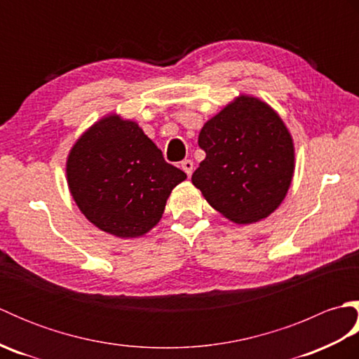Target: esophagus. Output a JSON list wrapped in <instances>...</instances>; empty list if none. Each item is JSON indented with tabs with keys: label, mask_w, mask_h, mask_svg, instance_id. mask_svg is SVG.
<instances>
[{
	"label": "esophagus",
	"mask_w": 359,
	"mask_h": 359,
	"mask_svg": "<svg viewBox=\"0 0 359 359\" xmlns=\"http://www.w3.org/2000/svg\"><path fill=\"white\" fill-rule=\"evenodd\" d=\"M193 168H194L193 160L187 158V160H184V162H182V170H184L188 175H191V174H193Z\"/></svg>",
	"instance_id": "esophagus-1"
}]
</instances>
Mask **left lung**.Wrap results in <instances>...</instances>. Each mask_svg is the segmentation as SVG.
<instances>
[{"label":"left lung","mask_w":359,"mask_h":359,"mask_svg":"<svg viewBox=\"0 0 359 359\" xmlns=\"http://www.w3.org/2000/svg\"><path fill=\"white\" fill-rule=\"evenodd\" d=\"M205 157L193 185L234 224L269 217L285 199L294 172V144L279 114L242 94L211 117L199 134Z\"/></svg>","instance_id":"1"}]
</instances>
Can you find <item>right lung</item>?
<instances>
[{
  "instance_id": "obj_1",
  "label": "right lung",
  "mask_w": 359,
  "mask_h": 359,
  "mask_svg": "<svg viewBox=\"0 0 359 359\" xmlns=\"http://www.w3.org/2000/svg\"><path fill=\"white\" fill-rule=\"evenodd\" d=\"M67 187L90 224L121 239L140 238L162 219L174 187L187 174L165 162L133 120L106 116L74 143Z\"/></svg>"
}]
</instances>
